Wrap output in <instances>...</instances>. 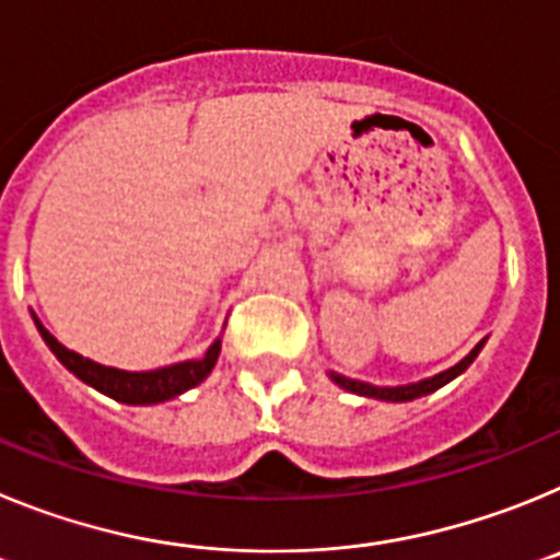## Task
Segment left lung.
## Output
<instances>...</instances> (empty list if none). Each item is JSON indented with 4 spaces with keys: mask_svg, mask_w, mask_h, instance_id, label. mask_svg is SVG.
Segmentation results:
<instances>
[{
    "mask_svg": "<svg viewBox=\"0 0 560 560\" xmlns=\"http://www.w3.org/2000/svg\"><path fill=\"white\" fill-rule=\"evenodd\" d=\"M485 339L479 341L477 348L471 350V353L465 355L463 361H457L454 368L443 370V373L432 375V378H423L418 381V384H404V387H373V384H368V381H355V378H345V375L339 373H330V378L339 384L341 389H348V393H355V395H364V398H378V400H415V398H423V395L434 393V389H440L443 384H448L452 378H457L463 370H468V364H471L474 359L479 355V350H482Z\"/></svg>",
    "mask_w": 560,
    "mask_h": 560,
    "instance_id": "left-lung-1",
    "label": "left lung"
}]
</instances>
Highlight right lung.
<instances>
[{"mask_svg":"<svg viewBox=\"0 0 560 560\" xmlns=\"http://www.w3.org/2000/svg\"><path fill=\"white\" fill-rule=\"evenodd\" d=\"M33 319H36V316H33ZM36 328L38 334H42V339L47 341V348L56 353V359L61 361L69 373L78 375V378H81L83 384H89V387H95L97 393L120 400V404H162V400L176 398V395H182L185 389L201 384V381L212 373V368H215V361H219L221 353V341H212L210 350H207L201 359L179 361V364L148 370V373H128V370L103 368L97 361L83 359L75 350L63 348L61 341L49 334L38 319Z\"/></svg>","mask_w":560,"mask_h":560,"instance_id":"obj_1","label":"right lung"}]
</instances>
